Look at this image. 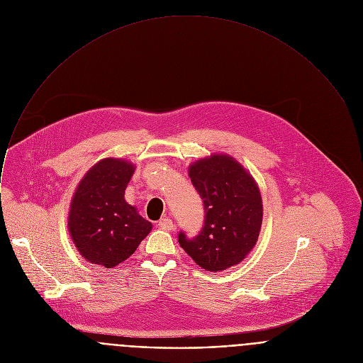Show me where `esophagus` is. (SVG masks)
Instances as JSON below:
<instances>
[{
	"label": "esophagus",
	"mask_w": 363,
	"mask_h": 363,
	"mask_svg": "<svg viewBox=\"0 0 363 363\" xmlns=\"http://www.w3.org/2000/svg\"><path fill=\"white\" fill-rule=\"evenodd\" d=\"M157 225H159L162 230H164V231H172V230L174 228L173 221H172L170 218H162Z\"/></svg>",
	"instance_id": "esophagus-1"
}]
</instances>
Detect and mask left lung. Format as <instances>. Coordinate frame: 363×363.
<instances>
[{"label":"left lung","mask_w":363,"mask_h":363,"mask_svg":"<svg viewBox=\"0 0 363 363\" xmlns=\"http://www.w3.org/2000/svg\"><path fill=\"white\" fill-rule=\"evenodd\" d=\"M189 176L203 199L206 220L196 238L179 234L180 246L208 272L240 264L256 245L263 220L256 180L227 153H211L193 162Z\"/></svg>","instance_id":"8db88e82"}]
</instances>
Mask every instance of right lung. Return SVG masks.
<instances>
[{
  "mask_svg": "<svg viewBox=\"0 0 363 363\" xmlns=\"http://www.w3.org/2000/svg\"><path fill=\"white\" fill-rule=\"evenodd\" d=\"M135 167L120 157L101 159L74 190L67 230L80 255L93 264L118 266L152 231V223L123 197Z\"/></svg>",
  "mask_w": 363,
  "mask_h": 363,
  "instance_id": "right-lung-1",
  "label": "right lung"
}]
</instances>
